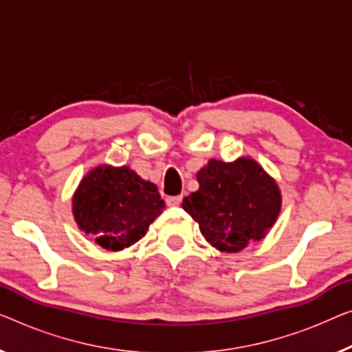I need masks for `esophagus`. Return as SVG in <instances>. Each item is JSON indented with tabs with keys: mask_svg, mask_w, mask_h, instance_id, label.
I'll use <instances>...</instances> for the list:
<instances>
[{
	"mask_svg": "<svg viewBox=\"0 0 352 352\" xmlns=\"http://www.w3.org/2000/svg\"><path fill=\"white\" fill-rule=\"evenodd\" d=\"M182 199H183L182 194H178V196H169L166 199V202L169 207H177V206H180Z\"/></svg>",
	"mask_w": 352,
	"mask_h": 352,
	"instance_id": "esophagus-1",
	"label": "esophagus"
}]
</instances>
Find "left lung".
<instances>
[{
  "label": "left lung",
  "mask_w": 352,
  "mask_h": 352,
  "mask_svg": "<svg viewBox=\"0 0 352 352\" xmlns=\"http://www.w3.org/2000/svg\"><path fill=\"white\" fill-rule=\"evenodd\" d=\"M197 182L199 190L183 199L182 207L219 251L237 253L264 239L280 214V188L254 160H210Z\"/></svg>",
  "instance_id": "obj_1"
}]
</instances>
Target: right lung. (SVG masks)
Masks as SVG:
<instances>
[{"mask_svg": "<svg viewBox=\"0 0 352 352\" xmlns=\"http://www.w3.org/2000/svg\"><path fill=\"white\" fill-rule=\"evenodd\" d=\"M164 208L158 188L129 167L98 166L82 178L72 199L80 230L106 250L120 251L144 237Z\"/></svg>", "mask_w": 352, "mask_h": 352, "instance_id": "1", "label": "right lung"}]
</instances>
